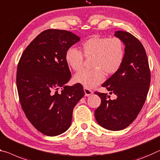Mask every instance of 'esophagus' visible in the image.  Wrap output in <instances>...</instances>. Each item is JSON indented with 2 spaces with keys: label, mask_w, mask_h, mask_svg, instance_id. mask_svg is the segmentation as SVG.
<instances>
[{
  "label": "esophagus",
  "mask_w": 160,
  "mask_h": 160,
  "mask_svg": "<svg viewBox=\"0 0 160 160\" xmlns=\"http://www.w3.org/2000/svg\"><path fill=\"white\" fill-rule=\"evenodd\" d=\"M84 91H85V96H89L90 95H92V92H93L92 90L88 89V88H84Z\"/></svg>",
  "instance_id": "esophagus-1"
}]
</instances>
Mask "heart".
<instances>
[{
	"mask_svg": "<svg viewBox=\"0 0 160 160\" xmlns=\"http://www.w3.org/2000/svg\"><path fill=\"white\" fill-rule=\"evenodd\" d=\"M85 58H92L91 67L94 69L82 70L76 73L74 80L85 88H91L104 80L105 75L118 72L125 57L122 40L118 37L93 36L81 45V52L70 48L65 52V61L73 70L82 68Z\"/></svg>",
	"mask_w": 160,
	"mask_h": 160,
	"instance_id": "heart-1",
	"label": "heart"
}]
</instances>
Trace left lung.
I'll use <instances>...</instances> for the list:
<instances>
[{"label":"left lung","instance_id":"obj_1","mask_svg":"<svg viewBox=\"0 0 160 160\" xmlns=\"http://www.w3.org/2000/svg\"><path fill=\"white\" fill-rule=\"evenodd\" d=\"M115 35L125 45V57L118 72L102 86L118 98L111 100L108 93L95 92L101 98L95 116L102 128L118 131L128 128L140 112L149 91L151 74L141 42L128 32L118 30Z\"/></svg>","mask_w":160,"mask_h":160}]
</instances>
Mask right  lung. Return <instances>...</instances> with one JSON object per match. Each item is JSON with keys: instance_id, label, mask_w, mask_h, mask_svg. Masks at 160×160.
<instances>
[{"instance_id": "1", "label": "right lung", "mask_w": 160, "mask_h": 160, "mask_svg": "<svg viewBox=\"0 0 160 160\" xmlns=\"http://www.w3.org/2000/svg\"><path fill=\"white\" fill-rule=\"evenodd\" d=\"M80 40L68 30H44L28 45L18 64L21 108L34 128L47 136L70 128L73 108L85 95L80 83L65 85L71 78L65 52Z\"/></svg>"}]
</instances>
